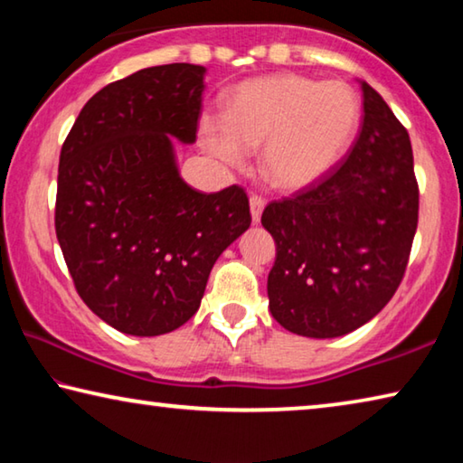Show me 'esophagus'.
I'll return each instance as SVG.
<instances>
[{"label":"esophagus","instance_id":"esophagus-1","mask_svg":"<svg viewBox=\"0 0 463 463\" xmlns=\"http://www.w3.org/2000/svg\"><path fill=\"white\" fill-rule=\"evenodd\" d=\"M250 203V216H253V222H260L261 221V213L265 208V198L260 194H250L249 198Z\"/></svg>","mask_w":463,"mask_h":463}]
</instances>
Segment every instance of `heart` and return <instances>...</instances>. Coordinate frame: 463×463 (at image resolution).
Listing matches in <instances>:
<instances>
[{
    "mask_svg": "<svg viewBox=\"0 0 463 463\" xmlns=\"http://www.w3.org/2000/svg\"><path fill=\"white\" fill-rule=\"evenodd\" d=\"M362 99L343 81L273 75L241 83L226 99V114L200 122L210 153L241 165L247 148L261 146V167L273 185L298 190L326 175L354 145Z\"/></svg>",
    "mask_w": 463,
    "mask_h": 463,
    "instance_id": "1",
    "label": "heart"
}]
</instances>
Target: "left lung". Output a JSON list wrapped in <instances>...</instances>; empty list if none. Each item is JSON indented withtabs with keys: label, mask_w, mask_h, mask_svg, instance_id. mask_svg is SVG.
Returning <instances> with one entry per match:
<instances>
[{
	"label": "left lung",
	"mask_w": 463,
	"mask_h": 463,
	"mask_svg": "<svg viewBox=\"0 0 463 463\" xmlns=\"http://www.w3.org/2000/svg\"><path fill=\"white\" fill-rule=\"evenodd\" d=\"M362 90L364 120L349 153L261 216L276 241L269 310L302 336H341L378 315L401 286L417 232L409 132L378 91Z\"/></svg>",
	"instance_id": "1"
}]
</instances>
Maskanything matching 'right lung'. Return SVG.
Masks as SVG:
<instances>
[{
    "mask_svg": "<svg viewBox=\"0 0 463 463\" xmlns=\"http://www.w3.org/2000/svg\"><path fill=\"white\" fill-rule=\"evenodd\" d=\"M203 71L171 62L106 85L61 148L62 257L81 300L120 333L187 323L218 255L250 224L245 187L202 194L177 174L171 137L195 140Z\"/></svg>",
    "mask_w": 463,
    "mask_h": 463,
    "instance_id": "obj_1",
    "label": "right lung"
}]
</instances>
